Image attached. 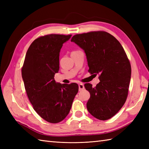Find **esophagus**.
I'll use <instances>...</instances> for the list:
<instances>
[{
    "label": "esophagus",
    "instance_id": "obj_1",
    "mask_svg": "<svg viewBox=\"0 0 149 149\" xmlns=\"http://www.w3.org/2000/svg\"><path fill=\"white\" fill-rule=\"evenodd\" d=\"M84 89V86L83 84H79V90L81 91Z\"/></svg>",
    "mask_w": 149,
    "mask_h": 149
}]
</instances>
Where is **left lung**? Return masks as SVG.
<instances>
[{
  "mask_svg": "<svg viewBox=\"0 0 149 149\" xmlns=\"http://www.w3.org/2000/svg\"><path fill=\"white\" fill-rule=\"evenodd\" d=\"M71 42L83 49L91 74L99 75L96 86L86 83L90 93L86 104L91 115L100 120L111 118L127 99L131 81V64L121 44L105 31L75 34Z\"/></svg>",
  "mask_w": 149,
  "mask_h": 149,
  "instance_id": "obj_1",
  "label": "left lung"
}]
</instances>
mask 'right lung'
I'll return each instance as SVG.
<instances>
[{
  "instance_id": "obj_1",
  "label": "right lung",
  "mask_w": 149,
  "mask_h": 149,
  "mask_svg": "<svg viewBox=\"0 0 149 149\" xmlns=\"http://www.w3.org/2000/svg\"><path fill=\"white\" fill-rule=\"evenodd\" d=\"M72 36L49 34L31 43L25 58L22 76L34 109L47 122L58 123L68 115L78 92L76 83L60 84L54 80L59 70V52Z\"/></svg>"
}]
</instances>
